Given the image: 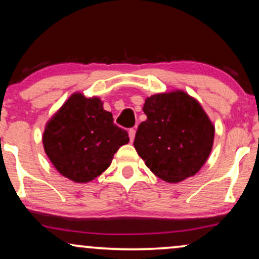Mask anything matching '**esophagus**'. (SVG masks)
Here are the masks:
<instances>
[{
    "mask_svg": "<svg viewBox=\"0 0 259 259\" xmlns=\"http://www.w3.org/2000/svg\"><path fill=\"white\" fill-rule=\"evenodd\" d=\"M135 134H136V129L135 127H133V129H129V139L130 141H134V139H135Z\"/></svg>",
    "mask_w": 259,
    "mask_h": 259,
    "instance_id": "esophagus-1",
    "label": "esophagus"
}]
</instances>
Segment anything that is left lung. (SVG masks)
I'll return each instance as SVG.
<instances>
[{"instance_id": "8db88e82", "label": "left lung", "mask_w": 259, "mask_h": 259, "mask_svg": "<svg viewBox=\"0 0 259 259\" xmlns=\"http://www.w3.org/2000/svg\"><path fill=\"white\" fill-rule=\"evenodd\" d=\"M135 135L136 152L150 170L167 183L194 177L209 157L214 125L195 97L183 90L162 92L145 100Z\"/></svg>"}]
</instances>
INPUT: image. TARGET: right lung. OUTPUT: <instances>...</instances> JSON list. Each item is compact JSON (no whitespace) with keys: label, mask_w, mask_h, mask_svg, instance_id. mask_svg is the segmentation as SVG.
Returning <instances> with one entry per match:
<instances>
[{"label":"right lung","mask_w":259,"mask_h":259,"mask_svg":"<svg viewBox=\"0 0 259 259\" xmlns=\"http://www.w3.org/2000/svg\"><path fill=\"white\" fill-rule=\"evenodd\" d=\"M129 142L126 130L113 123L96 96L74 92L50 118L42 134L53 167L78 184L92 181L111 165L118 148Z\"/></svg>","instance_id":"add662e5"}]
</instances>
